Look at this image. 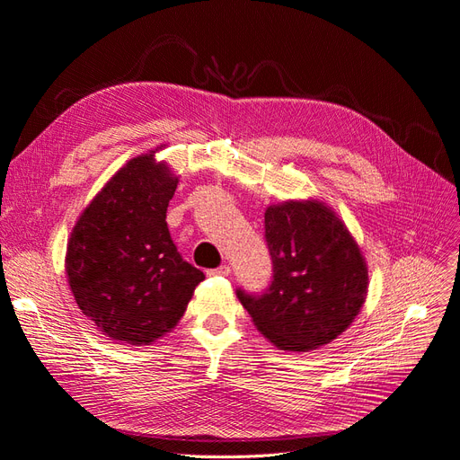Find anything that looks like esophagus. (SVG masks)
I'll use <instances>...</instances> for the list:
<instances>
[{"mask_svg":"<svg viewBox=\"0 0 460 460\" xmlns=\"http://www.w3.org/2000/svg\"><path fill=\"white\" fill-rule=\"evenodd\" d=\"M212 273H214V275H221V277H227V275L231 273V268H229L227 263H224V265H219L217 270H214Z\"/></svg>","mask_w":460,"mask_h":460,"instance_id":"obj_1","label":"esophagus"}]
</instances>
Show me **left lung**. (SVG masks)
<instances>
[{
	"label": "left lung",
	"mask_w": 460,
	"mask_h": 460,
	"mask_svg": "<svg viewBox=\"0 0 460 460\" xmlns=\"http://www.w3.org/2000/svg\"><path fill=\"white\" fill-rule=\"evenodd\" d=\"M273 279L261 294L236 290L258 331L285 351L332 342L359 314L368 271L358 243L327 204L287 200L265 210Z\"/></svg>",
	"instance_id": "1"
}]
</instances>
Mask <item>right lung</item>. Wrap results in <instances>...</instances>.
I'll use <instances>...</instances> for the list:
<instances>
[{
	"label": "right lung",
	"instance_id": "obj_1",
	"mask_svg": "<svg viewBox=\"0 0 460 460\" xmlns=\"http://www.w3.org/2000/svg\"><path fill=\"white\" fill-rule=\"evenodd\" d=\"M158 149L111 177L66 246L68 285L82 314L111 340L131 346L170 332L204 280L170 236L166 210L180 180L166 162H156Z\"/></svg>",
	"mask_w": 460,
	"mask_h": 460
}]
</instances>
